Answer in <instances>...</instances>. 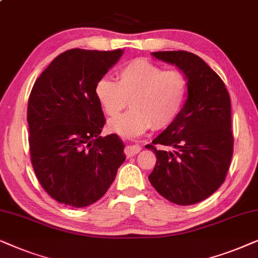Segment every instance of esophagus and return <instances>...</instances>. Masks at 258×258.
<instances>
[{"instance_id": "obj_1", "label": "esophagus", "mask_w": 258, "mask_h": 258, "mask_svg": "<svg viewBox=\"0 0 258 258\" xmlns=\"http://www.w3.org/2000/svg\"><path fill=\"white\" fill-rule=\"evenodd\" d=\"M140 150H142V147L139 145H128L125 147V154L126 157H133L137 153H139Z\"/></svg>"}]
</instances>
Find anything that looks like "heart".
I'll use <instances>...</instances> for the list:
<instances>
[{"mask_svg":"<svg viewBox=\"0 0 258 258\" xmlns=\"http://www.w3.org/2000/svg\"><path fill=\"white\" fill-rule=\"evenodd\" d=\"M116 77L118 81L100 78L94 88L95 97L108 116L118 115L130 99L132 108L109 121L111 131L137 137L151 126H170L183 112L188 82L180 71H165L146 59H135L119 67Z\"/></svg>","mask_w":258,"mask_h":258,"instance_id":"b5f03b06","label":"heart"}]
</instances>
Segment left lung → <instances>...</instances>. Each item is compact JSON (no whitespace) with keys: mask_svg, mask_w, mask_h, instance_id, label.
Listing matches in <instances>:
<instances>
[{"mask_svg":"<svg viewBox=\"0 0 258 258\" xmlns=\"http://www.w3.org/2000/svg\"><path fill=\"white\" fill-rule=\"evenodd\" d=\"M152 55L183 71L188 94L176 121L146 145L157 158L150 183L174 204L199 203L224 183L231 163L230 95L219 75L197 55L185 50L154 51ZM157 145L175 150H159Z\"/></svg>","mask_w":258,"mask_h":258,"instance_id":"1","label":"left lung"}]
</instances>
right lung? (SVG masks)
<instances>
[{
	"label": "right lung",
	"instance_id": "obj_1",
	"mask_svg": "<svg viewBox=\"0 0 258 258\" xmlns=\"http://www.w3.org/2000/svg\"><path fill=\"white\" fill-rule=\"evenodd\" d=\"M121 54L120 49L63 51L30 92V160L41 186L61 204L84 208L95 203L125 161L118 136H100L106 119L94 92Z\"/></svg>",
	"mask_w": 258,
	"mask_h": 258
}]
</instances>
